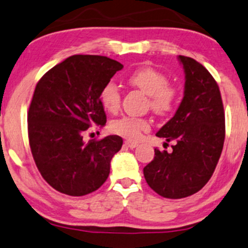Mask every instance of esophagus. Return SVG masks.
Returning <instances> with one entry per match:
<instances>
[{
	"label": "esophagus",
	"mask_w": 248,
	"mask_h": 248,
	"mask_svg": "<svg viewBox=\"0 0 248 248\" xmlns=\"http://www.w3.org/2000/svg\"><path fill=\"white\" fill-rule=\"evenodd\" d=\"M124 145H126V147H128V148H130V149H134V148H136L137 145H139V143L130 141V140H127V141H124Z\"/></svg>",
	"instance_id": "1"
}]
</instances>
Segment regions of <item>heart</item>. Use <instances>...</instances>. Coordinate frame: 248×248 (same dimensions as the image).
I'll return each instance as SVG.
<instances>
[{
  "mask_svg": "<svg viewBox=\"0 0 248 248\" xmlns=\"http://www.w3.org/2000/svg\"><path fill=\"white\" fill-rule=\"evenodd\" d=\"M130 85L149 95V106L157 114H166L174 107L178 91L168 77L151 67H142L128 76ZM100 101L108 112L115 113L121 105V92L114 82H107L100 92ZM149 128L148 121L134 116H122L111 122V130L122 137L136 140Z\"/></svg>",
  "mask_w": 248,
  "mask_h": 248,
  "instance_id": "heart-1",
  "label": "heart"
}]
</instances>
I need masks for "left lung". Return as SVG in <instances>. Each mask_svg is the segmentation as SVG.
I'll return each mask as SVG.
<instances>
[{"label": "left lung", "mask_w": 248, "mask_h": 248, "mask_svg": "<svg viewBox=\"0 0 248 248\" xmlns=\"http://www.w3.org/2000/svg\"><path fill=\"white\" fill-rule=\"evenodd\" d=\"M185 71L184 98L156 136L175 141L172 151L155 149L143 169L149 186L163 198L183 199L209 181L224 144L225 116L216 80L201 63L179 55ZM168 144V143H165Z\"/></svg>", "instance_id": "left-lung-1"}]
</instances>
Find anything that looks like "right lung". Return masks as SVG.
<instances>
[{
  "label": "right lung",
  "instance_id": "obj_1",
  "mask_svg": "<svg viewBox=\"0 0 248 248\" xmlns=\"http://www.w3.org/2000/svg\"><path fill=\"white\" fill-rule=\"evenodd\" d=\"M120 62L99 55H73L38 82L28 113L29 141L35 165L60 193L83 196L97 190L109 174L122 139L109 135L84 142L89 127H104L101 89Z\"/></svg>",
  "mask_w": 248,
  "mask_h": 248
}]
</instances>
